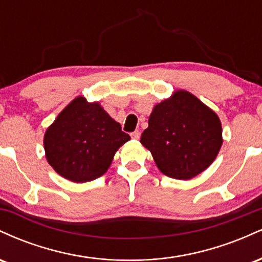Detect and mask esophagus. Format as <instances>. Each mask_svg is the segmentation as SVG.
<instances>
[{
    "label": "esophagus",
    "mask_w": 262,
    "mask_h": 262,
    "mask_svg": "<svg viewBox=\"0 0 262 262\" xmlns=\"http://www.w3.org/2000/svg\"><path fill=\"white\" fill-rule=\"evenodd\" d=\"M130 135H132V138H133V139H139L140 132H139V130H135V132H133V133H132Z\"/></svg>",
    "instance_id": "obj_1"
}]
</instances>
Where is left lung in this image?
I'll list each match as a JSON object with an SVG mask.
<instances>
[{
	"label": "left lung",
	"mask_w": 262,
	"mask_h": 262,
	"mask_svg": "<svg viewBox=\"0 0 262 262\" xmlns=\"http://www.w3.org/2000/svg\"><path fill=\"white\" fill-rule=\"evenodd\" d=\"M140 143L164 175L189 180L217 158L223 144L222 124L214 111L179 90L152 108Z\"/></svg>",
	"instance_id": "8db88e82"
}]
</instances>
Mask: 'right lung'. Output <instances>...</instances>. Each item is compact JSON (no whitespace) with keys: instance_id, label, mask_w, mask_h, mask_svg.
Segmentation results:
<instances>
[{"instance_id":"add662e5","label":"right lung","mask_w":262,"mask_h":262,"mask_svg":"<svg viewBox=\"0 0 262 262\" xmlns=\"http://www.w3.org/2000/svg\"><path fill=\"white\" fill-rule=\"evenodd\" d=\"M130 137L98 102L76 97L66 106L44 135L47 160L60 176L87 182L103 175L113 156Z\"/></svg>"}]
</instances>
